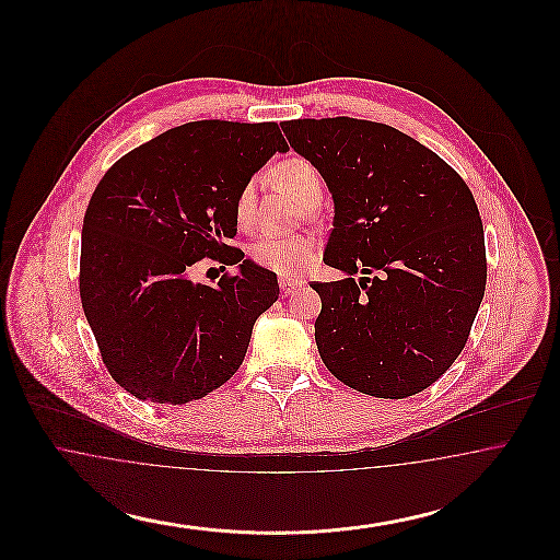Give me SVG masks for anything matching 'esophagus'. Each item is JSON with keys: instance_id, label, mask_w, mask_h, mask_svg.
Returning a JSON list of instances; mask_svg holds the SVG:
<instances>
[{"instance_id": "34e87169", "label": "esophagus", "mask_w": 560, "mask_h": 560, "mask_svg": "<svg viewBox=\"0 0 560 560\" xmlns=\"http://www.w3.org/2000/svg\"><path fill=\"white\" fill-rule=\"evenodd\" d=\"M302 285H304L302 279H290V277H281V279H279V288H281L283 295H290V293L295 292V290H300Z\"/></svg>"}]
</instances>
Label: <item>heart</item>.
I'll return each instance as SVG.
<instances>
[{
    "mask_svg": "<svg viewBox=\"0 0 560 560\" xmlns=\"http://www.w3.org/2000/svg\"><path fill=\"white\" fill-rule=\"evenodd\" d=\"M272 183L283 188L298 203L308 206L315 199H320V176L317 167L304 158H288L279 161L272 172ZM254 201V187L243 185L235 199V218L240 224H245ZM319 254V243L311 235L295 237H262L249 247V256L256 265L268 268L279 275H295L313 265Z\"/></svg>",
    "mask_w": 560,
    "mask_h": 560,
    "instance_id": "1",
    "label": "heart"
}]
</instances>
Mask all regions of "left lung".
<instances>
[{
	"mask_svg": "<svg viewBox=\"0 0 560 560\" xmlns=\"http://www.w3.org/2000/svg\"><path fill=\"white\" fill-rule=\"evenodd\" d=\"M281 128L319 170L336 208L323 260L347 279L311 283L325 368L380 399L422 393L466 347L485 293V233L470 188L386 124L325 117ZM359 269L366 277L357 284Z\"/></svg>",
	"mask_w": 560,
	"mask_h": 560,
	"instance_id": "1",
	"label": "left lung"
}]
</instances>
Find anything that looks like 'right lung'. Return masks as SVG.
<instances>
[{"instance_id": "obj_1", "label": "right lung", "mask_w": 560, "mask_h": 560, "mask_svg": "<svg viewBox=\"0 0 560 560\" xmlns=\"http://www.w3.org/2000/svg\"><path fill=\"white\" fill-rule=\"evenodd\" d=\"M288 149L275 121H190L115 161L94 188L81 231V306L110 377L136 399L185 405L240 370L279 285L226 243L237 235L235 199ZM203 257L241 272L218 287L192 284L187 272Z\"/></svg>"}]
</instances>
